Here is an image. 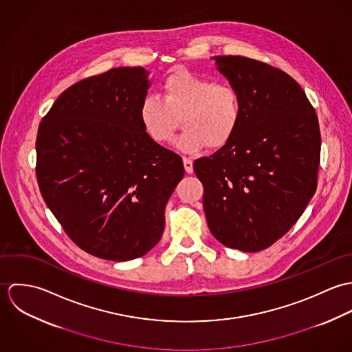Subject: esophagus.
<instances>
[{
	"mask_svg": "<svg viewBox=\"0 0 352 352\" xmlns=\"http://www.w3.org/2000/svg\"><path fill=\"white\" fill-rule=\"evenodd\" d=\"M183 164H184V169L187 173H192L194 172V164H192V160L188 158V157H184L183 158Z\"/></svg>",
	"mask_w": 352,
	"mask_h": 352,
	"instance_id": "esophagus-1",
	"label": "esophagus"
}]
</instances>
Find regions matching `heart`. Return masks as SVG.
I'll list each match as a JSON object with an SVG mask.
<instances>
[{"instance_id":"1","label":"heart","mask_w":352,"mask_h":352,"mask_svg":"<svg viewBox=\"0 0 352 352\" xmlns=\"http://www.w3.org/2000/svg\"><path fill=\"white\" fill-rule=\"evenodd\" d=\"M162 100L145 96L138 108L140 122L148 137L157 144L173 140L179 119L184 133L176 146L187 153L225 146L236 134L243 118V102L237 89L228 82L179 67L161 85Z\"/></svg>"}]
</instances>
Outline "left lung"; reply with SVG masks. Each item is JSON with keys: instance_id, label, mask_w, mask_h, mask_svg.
Wrapping results in <instances>:
<instances>
[{"instance_id": "obj_1", "label": "left lung", "mask_w": 352, "mask_h": 352, "mask_svg": "<svg viewBox=\"0 0 352 352\" xmlns=\"http://www.w3.org/2000/svg\"><path fill=\"white\" fill-rule=\"evenodd\" d=\"M214 59L240 94L243 118L225 146L194 164L207 225L225 247L263 251L293 228L316 192L318 119L287 73L240 55Z\"/></svg>"}]
</instances>
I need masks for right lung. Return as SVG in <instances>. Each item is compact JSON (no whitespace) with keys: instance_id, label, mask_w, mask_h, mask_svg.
<instances>
[{"instance_id":"right-lung-1","label":"right lung","mask_w":352,"mask_h":352,"mask_svg":"<svg viewBox=\"0 0 352 352\" xmlns=\"http://www.w3.org/2000/svg\"><path fill=\"white\" fill-rule=\"evenodd\" d=\"M149 85L141 66L111 69L67 88L39 124L41 194L70 240L104 260L151 251L184 176L180 155L151 140L140 122Z\"/></svg>"}]
</instances>
